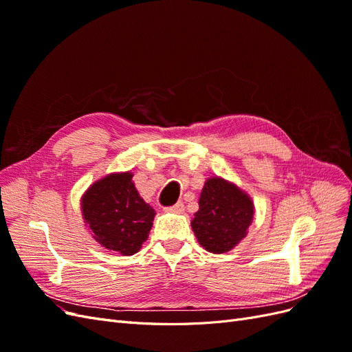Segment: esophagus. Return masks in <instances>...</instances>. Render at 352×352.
Segmentation results:
<instances>
[{"label": "esophagus", "mask_w": 352, "mask_h": 352, "mask_svg": "<svg viewBox=\"0 0 352 352\" xmlns=\"http://www.w3.org/2000/svg\"><path fill=\"white\" fill-rule=\"evenodd\" d=\"M164 210H166V211H170V212H176V214H180V212H184L185 207H184L182 202H176L175 206H172V207H166Z\"/></svg>", "instance_id": "obj_1"}]
</instances>
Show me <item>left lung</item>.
I'll list each match as a JSON object with an SVG mask.
<instances>
[{
    "label": "left lung",
    "mask_w": 352,
    "mask_h": 352,
    "mask_svg": "<svg viewBox=\"0 0 352 352\" xmlns=\"http://www.w3.org/2000/svg\"><path fill=\"white\" fill-rule=\"evenodd\" d=\"M198 204L190 226L208 252H228L247 236L255 212L254 202L235 184L217 176L207 179Z\"/></svg>",
    "instance_id": "left-lung-1"
}]
</instances>
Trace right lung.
<instances>
[{
  "mask_svg": "<svg viewBox=\"0 0 352 352\" xmlns=\"http://www.w3.org/2000/svg\"><path fill=\"white\" fill-rule=\"evenodd\" d=\"M131 172L111 173L82 195L80 208L92 238L122 255L141 250L153 228L155 211L141 198Z\"/></svg>",
  "mask_w": 352,
  "mask_h": 352,
  "instance_id": "right-lung-1",
  "label": "right lung"
}]
</instances>
